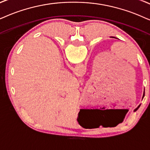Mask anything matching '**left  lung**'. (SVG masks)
<instances>
[{
    "mask_svg": "<svg viewBox=\"0 0 150 150\" xmlns=\"http://www.w3.org/2000/svg\"><path fill=\"white\" fill-rule=\"evenodd\" d=\"M112 38H115V39H117V38H115V37H112Z\"/></svg>",
    "mask_w": 150,
    "mask_h": 150,
    "instance_id": "8db88e82",
    "label": "left lung"
}]
</instances>
